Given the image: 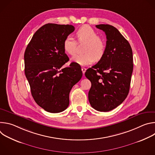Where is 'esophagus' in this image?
Listing matches in <instances>:
<instances>
[{"instance_id": "esophagus-1", "label": "esophagus", "mask_w": 155, "mask_h": 155, "mask_svg": "<svg viewBox=\"0 0 155 155\" xmlns=\"http://www.w3.org/2000/svg\"><path fill=\"white\" fill-rule=\"evenodd\" d=\"M81 71H82L83 74H84V73H85V72H86V69L85 68H84V67H82V68H81Z\"/></svg>"}]
</instances>
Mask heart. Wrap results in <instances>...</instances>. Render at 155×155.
<instances>
[{
    "mask_svg": "<svg viewBox=\"0 0 155 155\" xmlns=\"http://www.w3.org/2000/svg\"><path fill=\"white\" fill-rule=\"evenodd\" d=\"M78 42H85L83 54L77 55L72 58V61L81 65L92 64L95 59L99 61L104 56L106 50V43L104 38L97 36V32L90 26L84 25L76 32ZM77 42L71 35L66 37L63 41L64 51L70 55L76 53Z\"/></svg>",
    "mask_w": 155,
    "mask_h": 155,
    "instance_id": "heart-1",
    "label": "heart"
}]
</instances>
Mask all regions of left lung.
<instances>
[{"label": "left lung", "mask_w": 155, "mask_h": 155, "mask_svg": "<svg viewBox=\"0 0 155 155\" xmlns=\"http://www.w3.org/2000/svg\"><path fill=\"white\" fill-rule=\"evenodd\" d=\"M96 27L105 33L106 50L102 59L85 72L91 82L88 99L97 111L108 112L120 105L129 93L133 56L129 43L117 28L109 25Z\"/></svg>", "instance_id": "1"}]
</instances>
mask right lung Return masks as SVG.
<instances>
[{
  "mask_svg": "<svg viewBox=\"0 0 155 155\" xmlns=\"http://www.w3.org/2000/svg\"><path fill=\"white\" fill-rule=\"evenodd\" d=\"M72 25L48 23L34 34L25 53V72L35 102L47 112L59 113L69 105L72 87L82 77L80 65L72 62L63 48L64 38L73 32Z\"/></svg>",
  "mask_w": 155,
  "mask_h": 155,
  "instance_id": "obj_1",
  "label": "right lung"
}]
</instances>
